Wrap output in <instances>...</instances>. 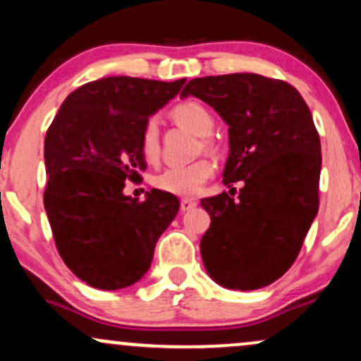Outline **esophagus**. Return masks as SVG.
I'll return each mask as SVG.
<instances>
[{"label": "esophagus", "mask_w": 361, "mask_h": 361, "mask_svg": "<svg viewBox=\"0 0 361 361\" xmlns=\"http://www.w3.org/2000/svg\"><path fill=\"white\" fill-rule=\"evenodd\" d=\"M180 205H181V210L186 212V210H192V209H195V207H197V200H193V198H183Z\"/></svg>", "instance_id": "esophagus-1"}]
</instances>
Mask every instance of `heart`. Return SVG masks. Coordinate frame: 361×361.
Listing matches in <instances>:
<instances>
[{"instance_id":"heart-1","label":"heart","mask_w":361,"mask_h":361,"mask_svg":"<svg viewBox=\"0 0 361 361\" xmlns=\"http://www.w3.org/2000/svg\"><path fill=\"white\" fill-rule=\"evenodd\" d=\"M171 117L178 126L188 128L198 137H204V147L212 151L214 146L209 135L214 132L215 122L212 114L204 105L197 102H185L171 110ZM140 151L144 159L152 163L159 156V123L156 118H149L140 132ZM214 164L209 159L195 161L186 166H173L164 169L156 176L154 185L163 192L180 195V197H193L202 192L207 181L214 176Z\"/></svg>"}]
</instances>
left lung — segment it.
Returning a JSON list of instances; mask_svg holds the SVG:
<instances>
[{"label": "left lung", "instance_id": "obj_1", "mask_svg": "<svg viewBox=\"0 0 361 361\" xmlns=\"http://www.w3.org/2000/svg\"><path fill=\"white\" fill-rule=\"evenodd\" d=\"M197 97L229 126L224 185L202 198L210 227L200 252L210 279L256 290L293 264L319 210L321 140L307 103L288 82L235 73L195 78L180 97Z\"/></svg>", "mask_w": 361, "mask_h": 361}]
</instances>
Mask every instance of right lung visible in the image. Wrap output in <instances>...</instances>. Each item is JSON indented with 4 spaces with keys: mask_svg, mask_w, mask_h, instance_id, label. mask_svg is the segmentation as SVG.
Here are the masks:
<instances>
[{
    "mask_svg": "<svg viewBox=\"0 0 361 361\" xmlns=\"http://www.w3.org/2000/svg\"><path fill=\"white\" fill-rule=\"evenodd\" d=\"M185 81L111 76L86 82L49 127L45 212L62 261L90 287L118 290L142 279L157 239L180 210L173 193L152 188L139 202L123 186L146 169L144 123Z\"/></svg>",
    "mask_w": 361,
    "mask_h": 361,
    "instance_id": "add662e5",
    "label": "right lung"
}]
</instances>
